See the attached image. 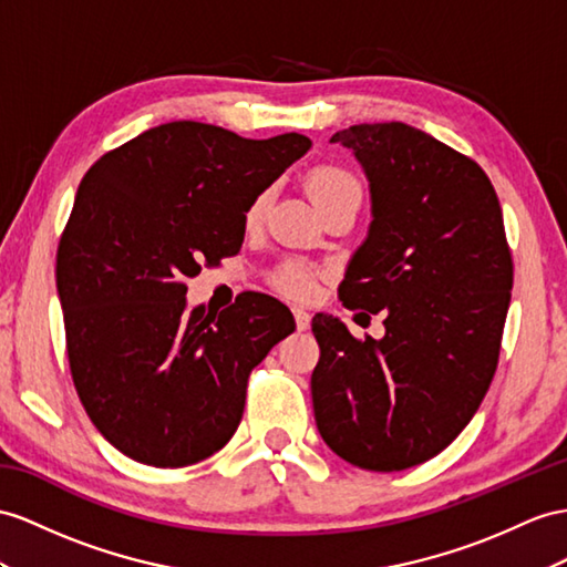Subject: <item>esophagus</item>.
<instances>
[{"instance_id": "1", "label": "esophagus", "mask_w": 567, "mask_h": 567, "mask_svg": "<svg viewBox=\"0 0 567 567\" xmlns=\"http://www.w3.org/2000/svg\"><path fill=\"white\" fill-rule=\"evenodd\" d=\"M292 313H295V321H297V330H307L309 326H311V313L309 311H303V309H292Z\"/></svg>"}]
</instances>
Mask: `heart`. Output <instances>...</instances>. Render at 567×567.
<instances>
[{
	"instance_id": "heart-1",
	"label": "heart",
	"mask_w": 567,
	"mask_h": 567,
	"mask_svg": "<svg viewBox=\"0 0 567 567\" xmlns=\"http://www.w3.org/2000/svg\"><path fill=\"white\" fill-rule=\"evenodd\" d=\"M307 186H309V194L316 200L318 208H323L326 203L342 198V196H359L361 198L359 182L352 177L350 172L342 167H336V165H321V167L311 169ZM268 198H270L268 192H260L249 203V208H246V215H244L246 225H256L260 217H264ZM278 287L289 297L307 299V297H311L313 287H316L313 272L299 264H289L278 272Z\"/></svg>"
}]
</instances>
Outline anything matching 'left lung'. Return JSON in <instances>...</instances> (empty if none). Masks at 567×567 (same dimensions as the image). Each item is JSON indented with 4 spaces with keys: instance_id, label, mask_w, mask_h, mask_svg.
Returning <instances> with one entry per match:
<instances>
[{
    "instance_id": "left-lung-1",
    "label": "left lung",
    "mask_w": 567,
    "mask_h": 567,
    "mask_svg": "<svg viewBox=\"0 0 567 567\" xmlns=\"http://www.w3.org/2000/svg\"><path fill=\"white\" fill-rule=\"evenodd\" d=\"M330 143L354 153L371 192L340 299L383 313L385 336L357 340L340 318L313 316L316 426L354 467L400 472L439 455L482 404L513 258L498 196L467 155L402 122L357 124Z\"/></svg>"
}]
</instances>
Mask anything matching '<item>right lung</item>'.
I'll use <instances>...</instances> for the list:
<instances>
[{
    "instance_id": "obj_1",
    "label": "right lung",
    "mask_w": 567,
    "mask_h": 567,
    "mask_svg": "<svg viewBox=\"0 0 567 567\" xmlns=\"http://www.w3.org/2000/svg\"><path fill=\"white\" fill-rule=\"evenodd\" d=\"M311 148L159 124L79 184L56 249L71 379L95 429L153 467H186L235 435L254 367L295 330L285 303L244 292L186 309V278L241 249L249 203Z\"/></svg>"
}]
</instances>
